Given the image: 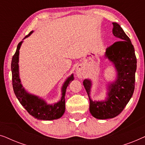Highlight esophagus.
I'll return each mask as SVG.
<instances>
[{
    "label": "esophagus",
    "mask_w": 145,
    "mask_h": 145,
    "mask_svg": "<svg viewBox=\"0 0 145 145\" xmlns=\"http://www.w3.org/2000/svg\"><path fill=\"white\" fill-rule=\"evenodd\" d=\"M84 67H83L82 65H78V67H76V76L78 77V78H82V77L84 76Z\"/></svg>",
    "instance_id": "34e87169"
}]
</instances>
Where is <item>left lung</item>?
<instances>
[{
	"instance_id": "8db88e82",
	"label": "left lung",
	"mask_w": 145,
	"mask_h": 145,
	"mask_svg": "<svg viewBox=\"0 0 145 145\" xmlns=\"http://www.w3.org/2000/svg\"><path fill=\"white\" fill-rule=\"evenodd\" d=\"M112 32L118 41L109 46L105 53V58L114 65L116 70V79L108 85L107 98L103 101H93L90 98L92 81H83L90 100V112L99 120L114 118L123 110L133 94L137 69V58L135 49L129 37L121 27L113 22Z\"/></svg>"
}]
</instances>
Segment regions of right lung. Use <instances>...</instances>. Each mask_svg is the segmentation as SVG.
I'll list each match as a JSON object with an SVG mask.
<instances>
[{
  "label": "right lung",
  "instance_id": "right-lung-1",
  "mask_svg": "<svg viewBox=\"0 0 145 145\" xmlns=\"http://www.w3.org/2000/svg\"><path fill=\"white\" fill-rule=\"evenodd\" d=\"M33 31H31L26 37H28ZM23 41H20L17 46L15 54L12 57L11 63L12 86L14 94L24 108L31 116L39 120H53L62 117L65 112V93L69 84L74 80L73 74L67 78L61 88V98L54 104H47V102L35 95L29 94L25 90L21 83L19 75V53Z\"/></svg>",
  "mask_w": 145,
  "mask_h": 145
}]
</instances>
